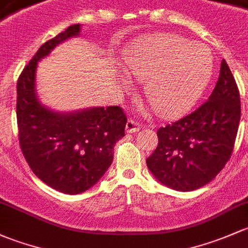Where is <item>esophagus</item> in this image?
Wrapping results in <instances>:
<instances>
[{
	"instance_id": "1",
	"label": "esophagus",
	"mask_w": 248,
	"mask_h": 248,
	"mask_svg": "<svg viewBox=\"0 0 248 248\" xmlns=\"http://www.w3.org/2000/svg\"><path fill=\"white\" fill-rule=\"evenodd\" d=\"M140 127H141V124L137 123L135 119H129L126 123V132H136L139 131Z\"/></svg>"
}]
</instances>
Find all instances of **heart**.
<instances>
[{
	"instance_id": "1",
	"label": "heart",
	"mask_w": 248,
	"mask_h": 248,
	"mask_svg": "<svg viewBox=\"0 0 248 248\" xmlns=\"http://www.w3.org/2000/svg\"><path fill=\"white\" fill-rule=\"evenodd\" d=\"M127 73L145 81L144 95L161 117L184 113L197 100L213 69L206 45L174 33L143 35L124 51Z\"/></svg>"
}]
</instances>
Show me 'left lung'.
<instances>
[{
	"instance_id": "obj_1",
	"label": "left lung",
	"mask_w": 248,
	"mask_h": 248,
	"mask_svg": "<svg viewBox=\"0 0 248 248\" xmlns=\"http://www.w3.org/2000/svg\"><path fill=\"white\" fill-rule=\"evenodd\" d=\"M241 106L235 78L222 60L218 80L205 103L157 130L156 149L147 159L155 178L178 191L197 190L221 172L233 153Z\"/></svg>"
}]
</instances>
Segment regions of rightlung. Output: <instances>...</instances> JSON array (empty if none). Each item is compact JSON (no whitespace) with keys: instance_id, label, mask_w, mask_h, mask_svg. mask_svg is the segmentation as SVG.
Returning a JSON list of instances; mask_svg holds the SVG:
<instances>
[{"instance_id":"add662e5","label":"right lung","mask_w":248,"mask_h":248,"mask_svg":"<svg viewBox=\"0 0 248 248\" xmlns=\"http://www.w3.org/2000/svg\"><path fill=\"white\" fill-rule=\"evenodd\" d=\"M78 33L80 24L71 25L45 42L20 74L16 85V121L22 154L43 183L67 195L85 192L105 174L113 160L116 142L124 137L127 121L119 106L63 114L38 101V61Z\"/></svg>"}]
</instances>
